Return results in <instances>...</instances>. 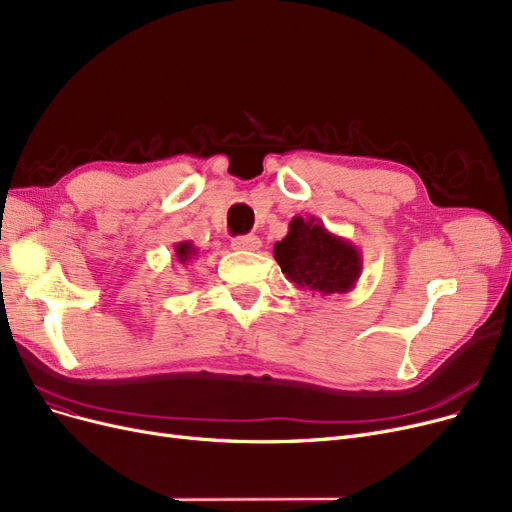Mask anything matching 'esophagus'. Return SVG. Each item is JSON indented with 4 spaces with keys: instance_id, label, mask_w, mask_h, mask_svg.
I'll list each match as a JSON object with an SVG mask.
<instances>
[{
    "instance_id": "1",
    "label": "esophagus",
    "mask_w": 512,
    "mask_h": 512,
    "mask_svg": "<svg viewBox=\"0 0 512 512\" xmlns=\"http://www.w3.org/2000/svg\"><path fill=\"white\" fill-rule=\"evenodd\" d=\"M232 246H234L236 251H259L261 249V240H259V236H253V234H249V236H236L232 240Z\"/></svg>"
}]
</instances>
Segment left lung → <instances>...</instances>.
<instances>
[{"label": "left lung", "instance_id": "left-lung-1", "mask_svg": "<svg viewBox=\"0 0 512 512\" xmlns=\"http://www.w3.org/2000/svg\"><path fill=\"white\" fill-rule=\"evenodd\" d=\"M274 259L297 289L320 295L352 291L363 272L361 251L312 215L291 219L287 236L274 244Z\"/></svg>", "mask_w": 512, "mask_h": 512}]
</instances>
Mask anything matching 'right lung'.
<instances>
[{
	"mask_svg": "<svg viewBox=\"0 0 512 512\" xmlns=\"http://www.w3.org/2000/svg\"><path fill=\"white\" fill-rule=\"evenodd\" d=\"M196 255H198V249L192 240H183L175 244V257L181 266H189V261H192Z\"/></svg>",
	"mask_w": 512,
	"mask_h": 512,
	"instance_id": "1",
	"label": "right lung"
}]
</instances>
